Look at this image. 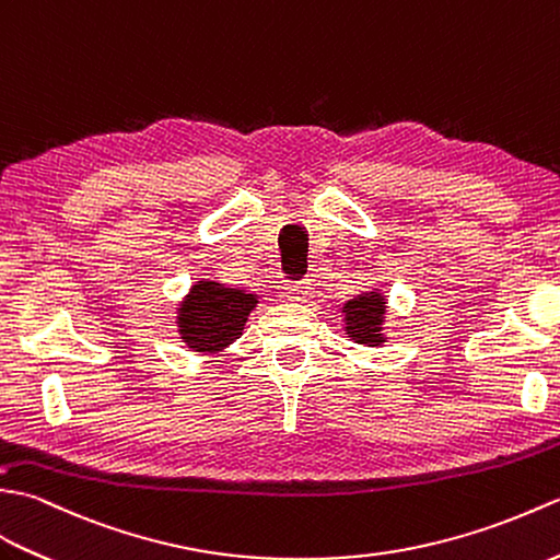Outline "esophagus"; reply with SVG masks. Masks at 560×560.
<instances>
[{
	"mask_svg": "<svg viewBox=\"0 0 560 560\" xmlns=\"http://www.w3.org/2000/svg\"><path fill=\"white\" fill-rule=\"evenodd\" d=\"M304 294H306V282H294L284 288V296H288V300L300 302V300H304Z\"/></svg>",
	"mask_w": 560,
	"mask_h": 560,
	"instance_id": "1",
	"label": "esophagus"
}]
</instances>
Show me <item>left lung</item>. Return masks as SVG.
Here are the masks:
<instances>
[{"instance_id": "obj_1", "label": "left lung", "mask_w": 560, "mask_h": 560, "mask_svg": "<svg viewBox=\"0 0 560 560\" xmlns=\"http://www.w3.org/2000/svg\"><path fill=\"white\" fill-rule=\"evenodd\" d=\"M345 314V330L347 338H352L359 345L376 347L385 342L383 338V316H385V300L378 292L357 294L354 300L342 306Z\"/></svg>"}]
</instances>
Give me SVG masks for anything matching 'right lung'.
<instances>
[{"mask_svg": "<svg viewBox=\"0 0 560 560\" xmlns=\"http://www.w3.org/2000/svg\"><path fill=\"white\" fill-rule=\"evenodd\" d=\"M256 294L201 280L179 304V335L194 352L215 354L240 338Z\"/></svg>", "mask_w": 560, "mask_h": 560, "instance_id": "1", "label": "right lung"}]
</instances>
